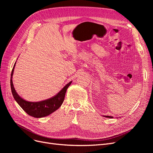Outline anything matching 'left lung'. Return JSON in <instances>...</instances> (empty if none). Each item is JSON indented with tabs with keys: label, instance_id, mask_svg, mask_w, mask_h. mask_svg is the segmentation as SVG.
Returning a JSON list of instances; mask_svg holds the SVG:
<instances>
[{
	"label": "left lung",
	"instance_id": "8db88e82",
	"mask_svg": "<svg viewBox=\"0 0 153 153\" xmlns=\"http://www.w3.org/2000/svg\"><path fill=\"white\" fill-rule=\"evenodd\" d=\"M105 117H107V118H113V117L112 116H108V115H105V116H104Z\"/></svg>",
	"mask_w": 153,
	"mask_h": 153
}]
</instances>
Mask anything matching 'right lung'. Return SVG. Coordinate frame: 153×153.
Segmentation results:
<instances>
[{
  "mask_svg": "<svg viewBox=\"0 0 153 153\" xmlns=\"http://www.w3.org/2000/svg\"><path fill=\"white\" fill-rule=\"evenodd\" d=\"M15 64L13 66L11 75V89L14 99L15 100L18 104L21 106L22 108L24 110L27 114H29L30 116L36 118L46 117L55 112V110H57L60 106L62 105L64 100V97H65L67 89L68 87L71 85L72 81L69 82L68 84H67L64 86L56 95L53 96L52 98H51L50 99L38 101V102H31V101H26L22 98L21 97L17 94V92H16L13 84L12 78L14 72V69H15Z\"/></svg>",
  "mask_w": 153,
  "mask_h": 153,
  "instance_id": "obj_1",
  "label": "right lung"
}]
</instances>
